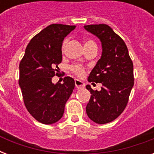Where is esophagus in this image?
<instances>
[{"label": "esophagus", "mask_w": 154, "mask_h": 154, "mask_svg": "<svg viewBox=\"0 0 154 154\" xmlns=\"http://www.w3.org/2000/svg\"><path fill=\"white\" fill-rule=\"evenodd\" d=\"M75 86L77 89H83V88H85V83L80 80L76 79L75 80Z\"/></svg>", "instance_id": "esophagus-1"}]
</instances>
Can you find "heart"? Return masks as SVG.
<instances>
[{"label": "heart", "instance_id": "b5f03b06", "mask_svg": "<svg viewBox=\"0 0 154 154\" xmlns=\"http://www.w3.org/2000/svg\"><path fill=\"white\" fill-rule=\"evenodd\" d=\"M67 44V40H65L62 44V49H65V45ZM96 45L95 42L91 41V40H86L85 42V45ZM70 70L71 72H73L75 75H77V77H83L85 75V69L84 66H82V65H79V64H74V65H72L70 66Z\"/></svg>", "mask_w": 154, "mask_h": 154}]
</instances>
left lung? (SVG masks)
<instances>
[{"label": "left lung", "instance_id": "1", "mask_svg": "<svg viewBox=\"0 0 154 154\" xmlns=\"http://www.w3.org/2000/svg\"><path fill=\"white\" fill-rule=\"evenodd\" d=\"M101 40L102 55L89 76V82L101 83L100 91L89 85L91 97L86 106L88 117L97 124H106L118 117L126 107L134 86V65L125 42L105 24L85 25Z\"/></svg>", "mask_w": 154, "mask_h": 154}]
</instances>
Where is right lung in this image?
Here are the masks:
<instances>
[{"instance_id":"obj_1","label":"right lung","mask_w":154,"mask_h":154,"mask_svg":"<svg viewBox=\"0 0 154 154\" xmlns=\"http://www.w3.org/2000/svg\"><path fill=\"white\" fill-rule=\"evenodd\" d=\"M75 25L52 24L32 37L19 65V85L30 114L45 125L53 124L62 117L65 105L75 87L70 77L64 83H52L59 73L62 60L63 40Z\"/></svg>"}]
</instances>
